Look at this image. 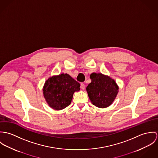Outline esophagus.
Returning a JSON list of instances; mask_svg holds the SVG:
<instances>
[{
    "mask_svg": "<svg viewBox=\"0 0 158 158\" xmlns=\"http://www.w3.org/2000/svg\"><path fill=\"white\" fill-rule=\"evenodd\" d=\"M81 88H82V89H84L85 88V84H84V83H81Z\"/></svg>",
    "mask_w": 158,
    "mask_h": 158,
    "instance_id": "obj_1",
    "label": "esophagus"
}]
</instances>
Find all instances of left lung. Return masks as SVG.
Listing matches in <instances>:
<instances>
[{"mask_svg": "<svg viewBox=\"0 0 158 158\" xmlns=\"http://www.w3.org/2000/svg\"><path fill=\"white\" fill-rule=\"evenodd\" d=\"M91 82L87 87L88 94L93 105L105 108L111 105L115 99L119 88L115 81L101 73H92Z\"/></svg>", "mask_w": 158, "mask_h": 158, "instance_id": "8db88e82", "label": "left lung"}]
</instances>
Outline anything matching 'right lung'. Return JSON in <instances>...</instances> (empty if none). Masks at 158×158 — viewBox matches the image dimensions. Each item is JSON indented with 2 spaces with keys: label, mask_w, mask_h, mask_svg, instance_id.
<instances>
[{
  "label": "right lung",
  "mask_w": 158,
  "mask_h": 158,
  "mask_svg": "<svg viewBox=\"0 0 158 158\" xmlns=\"http://www.w3.org/2000/svg\"><path fill=\"white\" fill-rule=\"evenodd\" d=\"M80 90V84L68 74H61L49 78L43 91L47 102L54 110L66 108L71 102L73 94Z\"/></svg>",
  "instance_id": "add662e5"
}]
</instances>
